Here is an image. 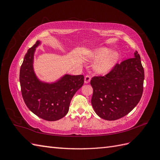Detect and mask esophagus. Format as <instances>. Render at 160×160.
I'll return each instance as SVG.
<instances>
[{
	"label": "esophagus",
	"instance_id": "34e87169",
	"mask_svg": "<svg viewBox=\"0 0 160 160\" xmlns=\"http://www.w3.org/2000/svg\"><path fill=\"white\" fill-rule=\"evenodd\" d=\"M91 80V76L89 75H87L85 77V83H89V81Z\"/></svg>",
	"mask_w": 160,
	"mask_h": 160
}]
</instances>
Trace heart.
I'll return each mask as SVG.
<instances>
[{
	"label": "heart",
	"instance_id": "b5f03b06",
	"mask_svg": "<svg viewBox=\"0 0 160 160\" xmlns=\"http://www.w3.org/2000/svg\"><path fill=\"white\" fill-rule=\"evenodd\" d=\"M109 48H101L97 50L91 57V59L97 62L94 66V69L99 74H105L108 72L117 62L118 53L113 52Z\"/></svg>",
	"mask_w": 160,
	"mask_h": 160
}]
</instances>
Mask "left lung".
Masks as SVG:
<instances>
[{"instance_id": "8db88e82", "label": "left lung", "mask_w": 160, "mask_h": 160, "mask_svg": "<svg viewBox=\"0 0 160 160\" xmlns=\"http://www.w3.org/2000/svg\"><path fill=\"white\" fill-rule=\"evenodd\" d=\"M144 70L141 58L134 57L116 64L104 76H95L90 83L93 89L91 104L97 115L113 121L128 115L141 99Z\"/></svg>"}]
</instances>
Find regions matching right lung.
Returning <instances> with one entry per match:
<instances>
[{"instance_id": "right-lung-1", "label": "right lung", "mask_w": 160, "mask_h": 160, "mask_svg": "<svg viewBox=\"0 0 160 160\" xmlns=\"http://www.w3.org/2000/svg\"><path fill=\"white\" fill-rule=\"evenodd\" d=\"M37 41L28 50L20 69L21 93L24 101L32 112L49 122L59 120L68 113L69 105L77 91L84 83V76L65 75L51 84L41 82L33 71L32 62Z\"/></svg>"}]
</instances>
